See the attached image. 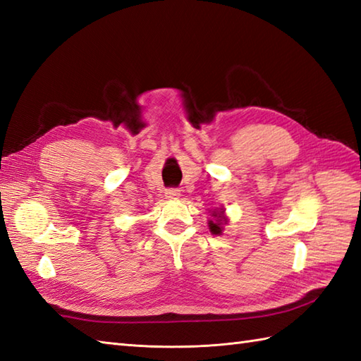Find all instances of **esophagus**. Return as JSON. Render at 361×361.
I'll list each match as a JSON object with an SVG mask.
<instances>
[{
	"instance_id": "obj_1",
	"label": "esophagus",
	"mask_w": 361,
	"mask_h": 361,
	"mask_svg": "<svg viewBox=\"0 0 361 361\" xmlns=\"http://www.w3.org/2000/svg\"><path fill=\"white\" fill-rule=\"evenodd\" d=\"M181 192L178 189H169L166 190V198H169V200H173V198H180Z\"/></svg>"
}]
</instances>
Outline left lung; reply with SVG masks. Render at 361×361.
<instances>
[{
  "mask_svg": "<svg viewBox=\"0 0 361 361\" xmlns=\"http://www.w3.org/2000/svg\"><path fill=\"white\" fill-rule=\"evenodd\" d=\"M209 212H211L209 214L211 219H208V226H209L211 234L221 235L225 225H228V221H229L225 209L224 208H214Z\"/></svg>",
  "mask_w": 361,
  "mask_h": 361,
  "instance_id": "8db88e82",
  "label": "left lung"
}]
</instances>
